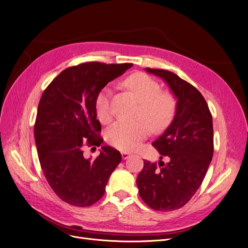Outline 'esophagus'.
Instances as JSON below:
<instances>
[{"label": "esophagus", "mask_w": 248, "mask_h": 248, "mask_svg": "<svg viewBox=\"0 0 248 248\" xmlns=\"http://www.w3.org/2000/svg\"><path fill=\"white\" fill-rule=\"evenodd\" d=\"M121 155H122V158L123 159H127L128 157H130V153L129 152H125V151H123V152H121Z\"/></svg>", "instance_id": "esophagus-1"}]
</instances>
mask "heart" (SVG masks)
I'll use <instances>...</instances> for the list:
<instances>
[{"mask_svg":"<svg viewBox=\"0 0 248 248\" xmlns=\"http://www.w3.org/2000/svg\"><path fill=\"white\" fill-rule=\"evenodd\" d=\"M124 86L138 104L133 116L140 122H117L106 132L107 142L114 148L129 152L137 149L148 135V130L157 134L170 125L178 112V99L170 92L161 91V86L151 77L137 73L124 80ZM96 114L103 124L113 119L111 93L103 90L96 100Z\"/></svg>","mask_w":248,"mask_h":248,"instance_id":"b5f03b06","label":"heart"}]
</instances>
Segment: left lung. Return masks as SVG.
I'll use <instances>...</instances> for the list:
<instances>
[{
	"instance_id": "8db88e82",
	"label": "left lung",
	"mask_w": 248,
	"mask_h": 248,
	"mask_svg": "<svg viewBox=\"0 0 248 248\" xmlns=\"http://www.w3.org/2000/svg\"><path fill=\"white\" fill-rule=\"evenodd\" d=\"M161 78L178 99L173 121L152 145L168 162L143 160L136 184L141 199L156 211L182 208L198 191L214 151L213 120L202 93L166 69L145 68Z\"/></svg>"
}]
</instances>
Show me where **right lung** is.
Returning <instances> with one entry per match:
<instances>
[{
	"label": "right lung",
	"mask_w": 248,
	"mask_h": 248,
	"mask_svg": "<svg viewBox=\"0 0 248 248\" xmlns=\"http://www.w3.org/2000/svg\"><path fill=\"white\" fill-rule=\"evenodd\" d=\"M132 65L92 62L70 66L42 93L34 125L40 166L53 192L69 205L88 207L99 201L121 161V153L108 145L95 160L85 158L84 150L103 143L98 95Z\"/></svg>",
	"instance_id": "obj_1"
}]
</instances>
